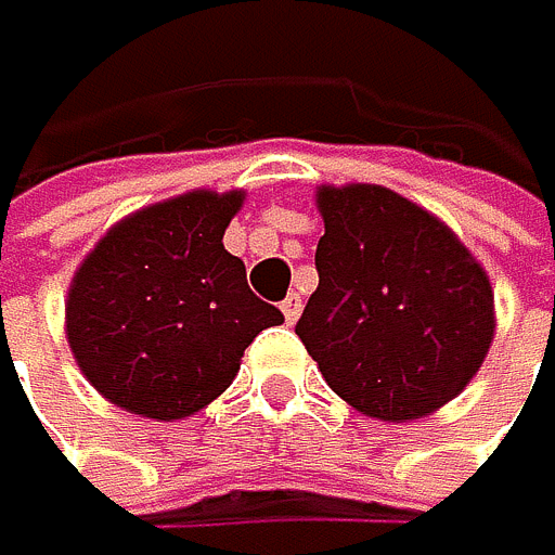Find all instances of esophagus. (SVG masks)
<instances>
[{
	"instance_id": "34e87169",
	"label": "esophagus",
	"mask_w": 555,
	"mask_h": 555,
	"mask_svg": "<svg viewBox=\"0 0 555 555\" xmlns=\"http://www.w3.org/2000/svg\"><path fill=\"white\" fill-rule=\"evenodd\" d=\"M281 312H284V320H288V323H295L298 320V312H301V295H288V298H284L281 301Z\"/></svg>"
}]
</instances>
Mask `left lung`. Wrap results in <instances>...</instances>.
I'll return each mask as SVG.
<instances>
[{"mask_svg":"<svg viewBox=\"0 0 555 555\" xmlns=\"http://www.w3.org/2000/svg\"><path fill=\"white\" fill-rule=\"evenodd\" d=\"M320 288L295 333L364 417L406 424L469 386L493 340V292L441 218L378 183L320 186Z\"/></svg>","mask_w":555,"mask_h":555,"instance_id":"left-lung-1","label":"left lung"}]
</instances>
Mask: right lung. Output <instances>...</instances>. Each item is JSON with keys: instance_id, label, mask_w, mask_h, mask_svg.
I'll use <instances>...</instances> for the list:
<instances>
[{"instance_id": "right-lung-1", "label": "right lung", "mask_w": 555, "mask_h": 555, "mask_svg": "<svg viewBox=\"0 0 555 555\" xmlns=\"http://www.w3.org/2000/svg\"><path fill=\"white\" fill-rule=\"evenodd\" d=\"M243 191H191L134 211L93 246L65 298V333L100 396L183 421L222 396L243 350L281 309L257 298L222 246Z\"/></svg>"}]
</instances>
